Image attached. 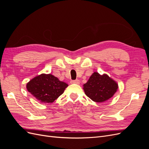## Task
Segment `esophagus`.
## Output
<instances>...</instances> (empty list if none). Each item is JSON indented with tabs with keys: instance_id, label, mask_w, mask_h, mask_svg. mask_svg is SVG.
Segmentation results:
<instances>
[{
	"instance_id": "34e87169",
	"label": "esophagus",
	"mask_w": 149,
	"mask_h": 149,
	"mask_svg": "<svg viewBox=\"0 0 149 149\" xmlns=\"http://www.w3.org/2000/svg\"><path fill=\"white\" fill-rule=\"evenodd\" d=\"M80 83L79 80L78 79H76V80H71V84H79Z\"/></svg>"
}]
</instances>
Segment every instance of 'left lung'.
<instances>
[{
	"mask_svg": "<svg viewBox=\"0 0 149 149\" xmlns=\"http://www.w3.org/2000/svg\"><path fill=\"white\" fill-rule=\"evenodd\" d=\"M118 89V84L106 74L101 75L94 72L88 82L83 84L86 95L96 102L107 101L114 96Z\"/></svg>",
	"mask_w": 149,
	"mask_h": 149,
	"instance_id": "obj_1",
	"label": "left lung"
}]
</instances>
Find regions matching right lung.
Returning a JSON list of instances; mask_svg holds the SVG:
<instances>
[{
	"label": "right lung",
	"instance_id": "obj_1",
	"mask_svg": "<svg viewBox=\"0 0 149 149\" xmlns=\"http://www.w3.org/2000/svg\"><path fill=\"white\" fill-rule=\"evenodd\" d=\"M68 85L51 74H42L26 84L28 91L43 103H52L63 93Z\"/></svg>",
	"mask_w": 149,
	"mask_h": 149
}]
</instances>
